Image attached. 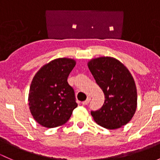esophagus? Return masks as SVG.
I'll list each match as a JSON object with an SVG mask.
<instances>
[{
  "mask_svg": "<svg viewBox=\"0 0 160 160\" xmlns=\"http://www.w3.org/2000/svg\"><path fill=\"white\" fill-rule=\"evenodd\" d=\"M90 97H88V98H87L86 101H84L82 102V104H83V105H88V104L90 103Z\"/></svg>",
  "mask_w": 160,
  "mask_h": 160,
  "instance_id": "esophagus-1",
  "label": "esophagus"
}]
</instances>
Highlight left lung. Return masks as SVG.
<instances>
[{"mask_svg": "<svg viewBox=\"0 0 160 160\" xmlns=\"http://www.w3.org/2000/svg\"><path fill=\"white\" fill-rule=\"evenodd\" d=\"M88 68L104 93V103L91 111L101 127L116 129L130 122L137 108V90L129 70L118 59L108 56L89 61Z\"/></svg>", "mask_w": 160, "mask_h": 160, "instance_id": "1", "label": "left lung"}]
</instances>
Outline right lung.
I'll return each mask as SVG.
<instances>
[{"label": "right lung", "instance_id": "add662e5", "mask_svg": "<svg viewBox=\"0 0 160 160\" xmlns=\"http://www.w3.org/2000/svg\"><path fill=\"white\" fill-rule=\"evenodd\" d=\"M76 61L59 58L43 66L32 79L28 106L34 119L42 126L64 125L77 107L75 93L67 82Z\"/></svg>", "mask_w": 160, "mask_h": 160}]
</instances>
